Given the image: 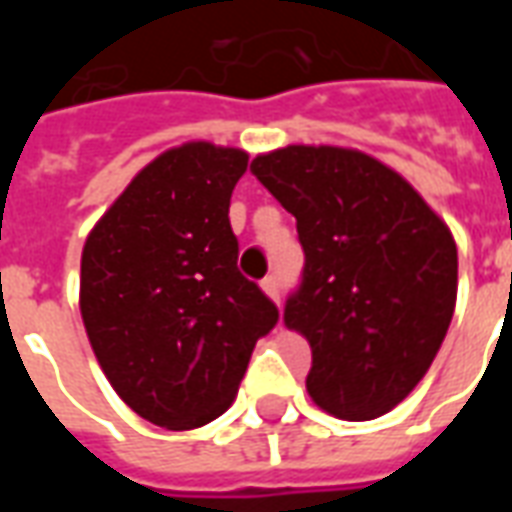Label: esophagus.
<instances>
[{
  "label": "esophagus",
  "instance_id": "1",
  "mask_svg": "<svg viewBox=\"0 0 512 512\" xmlns=\"http://www.w3.org/2000/svg\"><path fill=\"white\" fill-rule=\"evenodd\" d=\"M260 288H263V293H266L268 299H271V301H277V304H279V288H277V279H274V277L263 279V282H260Z\"/></svg>",
  "mask_w": 512,
  "mask_h": 512
}]
</instances>
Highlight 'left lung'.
<instances>
[{
	"label": "left lung",
	"mask_w": 512,
	"mask_h": 512,
	"mask_svg": "<svg viewBox=\"0 0 512 512\" xmlns=\"http://www.w3.org/2000/svg\"><path fill=\"white\" fill-rule=\"evenodd\" d=\"M252 172L296 216L304 279L285 323L310 340L315 406L351 422L392 411L450 329V227L400 172L356 147H277Z\"/></svg>",
	"instance_id": "8db88e82"
}]
</instances>
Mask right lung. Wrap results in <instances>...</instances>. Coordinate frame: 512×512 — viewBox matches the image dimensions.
<instances>
[{
	"label": "right lung",
	"instance_id": "add662e5",
	"mask_svg": "<svg viewBox=\"0 0 512 512\" xmlns=\"http://www.w3.org/2000/svg\"><path fill=\"white\" fill-rule=\"evenodd\" d=\"M241 147L194 139L142 167L82 249L79 310L98 365L147 422L191 430L233 406L279 312L238 271Z\"/></svg>",
	"mask_w": 512,
	"mask_h": 512
}]
</instances>
